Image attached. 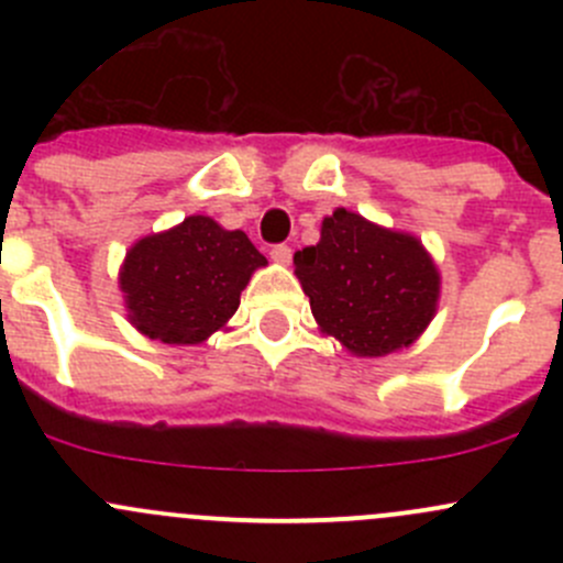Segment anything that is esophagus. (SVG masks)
Wrapping results in <instances>:
<instances>
[{"instance_id": "34e87169", "label": "esophagus", "mask_w": 563, "mask_h": 563, "mask_svg": "<svg viewBox=\"0 0 563 563\" xmlns=\"http://www.w3.org/2000/svg\"><path fill=\"white\" fill-rule=\"evenodd\" d=\"M269 255H272V261H275V264H283V266L291 264V247H288V245H275L269 250Z\"/></svg>"}]
</instances>
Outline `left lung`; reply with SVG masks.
Wrapping results in <instances>:
<instances>
[{
  "label": "left lung",
  "mask_w": 563,
  "mask_h": 563,
  "mask_svg": "<svg viewBox=\"0 0 563 563\" xmlns=\"http://www.w3.org/2000/svg\"><path fill=\"white\" fill-rule=\"evenodd\" d=\"M321 332L356 356L408 349L433 321L441 277L422 242L334 209L321 240L294 253Z\"/></svg>",
  "instance_id": "obj_1"
}]
</instances>
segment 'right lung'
Returning <instances> with one entry per match:
<instances>
[{
	"mask_svg": "<svg viewBox=\"0 0 563 563\" xmlns=\"http://www.w3.org/2000/svg\"><path fill=\"white\" fill-rule=\"evenodd\" d=\"M258 266L266 258L245 231H225L212 218L192 214L135 242L124 255L119 288L141 334L196 345L229 323Z\"/></svg>",
	"mask_w": 563,
	"mask_h": 563,
	"instance_id": "add662e5",
	"label": "right lung"
}]
</instances>
